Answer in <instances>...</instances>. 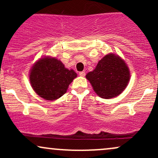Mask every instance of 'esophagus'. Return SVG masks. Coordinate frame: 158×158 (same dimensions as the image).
Returning <instances> with one entry per match:
<instances>
[{
  "mask_svg": "<svg viewBox=\"0 0 158 158\" xmlns=\"http://www.w3.org/2000/svg\"><path fill=\"white\" fill-rule=\"evenodd\" d=\"M79 75L80 76V77H85V71H81V72H79Z\"/></svg>",
  "mask_w": 158,
  "mask_h": 158,
  "instance_id": "1",
  "label": "esophagus"
}]
</instances>
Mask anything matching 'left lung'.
Instances as JSON below:
<instances>
[{
	"label": "left lung",
	"mask_w": 158,
	"mask_h": 158,
	"mask_svg": "<svg viewBox=\"0 0 158 158\" xmlns=\"http://www.w3.org/2000/svg\"><path fill=\"white\" fill-rule=\"evenodd\" d=\"M86 78L94 90L103 99H111L119 95L128 85L130 72L124 60L110 53L102 58Z\"/></svg>",
	"instance_id": "1"
}]
</instances>
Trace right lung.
I'll return each mask as SVG.
<instances>
[{"mask_svg":"<svg viewBox=\"0 0 158 158\" xmlns=\"http://www.w3.org/2000/svg\"><path fill=\"white\" fill-rule=\"evenodd\" d=\"M77 77L73 70H68L56 58L40 59L30 73L32 88L39 97L55 100L66 93L69 85Z\"/></svg>","mask_w":158,"mask_h":158,"instance_id":"1","label":"right lung"}]
</instances>
